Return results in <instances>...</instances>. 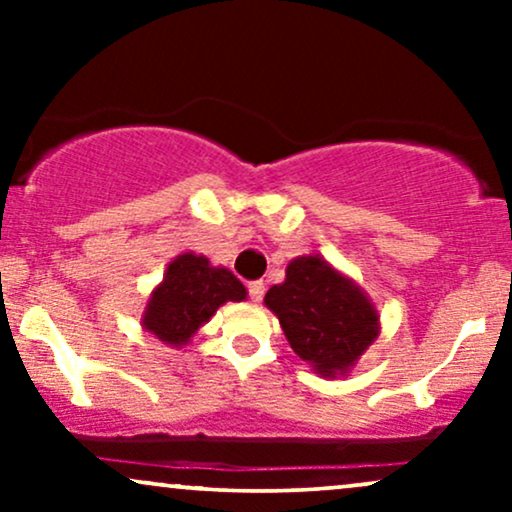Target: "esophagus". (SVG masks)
Masks as SVG:
<instances>
[{"instance_id": "1", "label": "esophagus", "mask_w": 512, "mask_h": 512, "mask_svg": "<svg viewBox=\"0 0 512 512\" xmlns=\"http://www.w3.org/2000/svg\"><path fill=\"white\" fill-rule=\"evenodd\" d=\"M248 291H250V298H252V301L260 303V301H262V296H264V291H267V289H264L262 281H250Z\"/></svg>"}]
</instances>
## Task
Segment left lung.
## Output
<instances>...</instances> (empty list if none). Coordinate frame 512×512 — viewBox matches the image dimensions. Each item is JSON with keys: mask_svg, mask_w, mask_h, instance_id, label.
I'll return each instance as SVG.
<instances>
[{"mask_svg": "<svg viewBox=\"0 0 512 512\" xmlns=\"http://www.w3.org/2000/svg\"><path fill=\"white\" fill-rule=\"evenodd\" d=\"M291 349L322 378L349 375L380 334V315L351 276L317 252L286 267L284 284L264 296Z\"/></svg>", "mask_w": 512, "mask_h": 512, "instance_id": "8db88e82", "label": "left lung"}]
</instances>
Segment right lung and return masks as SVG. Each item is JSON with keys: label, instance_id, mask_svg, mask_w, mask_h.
Masks as SVG:
<instances>
[{"label": "right lung", "instance_id": "1", "mask_svg": "<svg viewBox=\"0 0 512 512\" xmlns=\"http://www.w3.org/2000/svg\"><path fill=\"white\" fill-rule=\"evenodd\" d=\"M245 298L248 289L231 269L214 267L209 257L197 252H182L168 264L163 281L151 291L142 327L158 342L182 349L223 303H240Z\"/></svg>", "mask_w": 512, "mask_h": 512}]
</instances>
